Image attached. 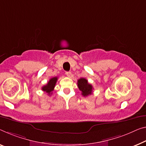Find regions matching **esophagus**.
Instances as JSON below:
<instances>
[{"mask_svg":"<svg viewBox=\"0 0 146 146\" xmlns=\"http://www.w3.org/2000/svg\"><path fill=\"white\" fill-rule=\"evenodd\" d=\"M66 75L67 76H68V77H70V76H71V72H66Z\"/></svg>","mask_w":146,"mask_h":146,"instance_id":"1","label":"esophagus"}]
</instances>
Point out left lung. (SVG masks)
<instances>
[{
    "label": "left lung",
    "instance_id": "left-lung-1",
    "mask_svg": "<svg viewBox=\"0 0 146 146\" xmlns=\"http://www.w3.org/2000/svg\"><path fill=\"white\" fill-rule=\"evenodd\" d=\"M78 87L80 90L82 91V95L84 96H89L92 94L93 92V86L89 84L88 81L86 78H80L78 80Z\"/></svg>",
    "mask_w": 146,
    "mask_h": 146
}]
</instances>
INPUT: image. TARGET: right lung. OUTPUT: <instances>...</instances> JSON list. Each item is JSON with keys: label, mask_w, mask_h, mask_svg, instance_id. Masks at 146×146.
I'll list each match as a JSON object with an SVG mask.
<instances>
[{"label": "right lung", "mask_w": 146, "mask_h": 146, "mask_svg": "<svg viewBox=\"0 0 146 146\" xmlns=\"http://www.w3.org/2000/svg\"><path fill=\"white\" fill-rule=\"evenodd\" d=\"M57 77H53L51 78L50 81L48 82V84L46 86H44L42 87V90L48 93V95H51L52 91L54 90V87L55 86L56 83H57Z\"/></svg>", "instance_id": "add662e5"}]
</instances>
